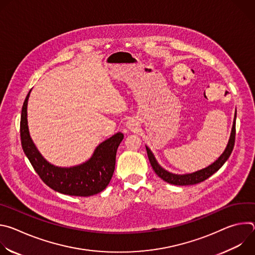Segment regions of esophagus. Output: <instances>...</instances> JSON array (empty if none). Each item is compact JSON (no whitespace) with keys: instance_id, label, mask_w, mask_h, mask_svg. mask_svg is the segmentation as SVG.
Here are the masks:
<instances>
[{"instance_id":"34e87169","label":"esophagus","mask_w":255,"mask_h":255,"mask_svg":"<svg viewBox=\"0 0 255 255\" xmlns=\"http://www.w3.org/2000/svg\"><path fill=\"white\" fill-rule=\"evenodd\" d=\"M126 126H127L129 129L133 130V129H136V128H137L138 123H137V121H136L135 119H130V120H128V121H127Z\"/></svg>"}]
</instances>
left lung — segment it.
Returning a JSON list of instances; mask_svg holds the SVG:
<instances>
[{"label": "left lung", "instance_id": "left-lung-1", "mask_svg": "<svg viewBox=\"0 0 255 255\" xmlns=\"http://www.w3.org/2000/svg\"><path fill=\"white\" fill-rule=\"evenodd\" d=\"M235 122H236V113H235V117H234V121H233V127L231 130V135L228 141L227 146L224 150V152L220 155V157L218 158L216 161H214L212 164H210L209 166L198 170L196 172L193 173H187V174H175L172 172H169L167 170H165L163 167H161L157 160L155 159L153 153L151 152V150L146 146V151H147V155L150 161V164L154 170V172L164 181L171 185H175V186H190V185H196L201 183V181H204L205 179H207L208 177H210L212 174H214L216 171L219 170L222 165L227 161V159L229 158L233 148H234V143H235V134H236V130H235Z\"/></svg>", "mask_w": 255, "mask_h": 255}]
</instances>
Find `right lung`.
<instances>
[{
	"instance_id": "1",
	"label": "right lung",
	"mask_w": 255,
	"mask_h": 255,
	"mask_svg": "<svg viewBox=\"0 0 255 255\" xmlns=\"http://www.w3.org/2000/svg\"><path fill=\"white\" fill-rule=\"evenodd\" d=\"M30 92L21 112V143L24 153L43 183L55 192L77 197H90L104 191L113 176L116 153L124 138L123 133L118 132L99 144L92 157L82 164L71 167L55 166L41 155L30 137L27 121Z\"/></svg>"
}]
</instances>
